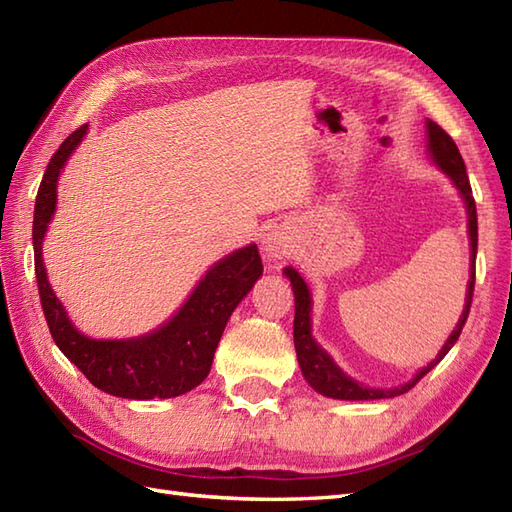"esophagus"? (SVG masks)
I'll use <instances>...</instances> for the list:
<instances>
[{
	"label": "esophagus",
	"mask_w": 512,
	"mask_h": 512,
	"mask_svg": "<svg viewBox=\"0 0 512 512\" xmlns=\"http://www.w3.org/2000/svg\"><path fill=\"white\" fill-rule=\"evenodd\" d=\"M264 251H266L268 257H281L285 253V244H283V240H281L277 233H272L268 237L266 244H264Z\"/></svg>",
	"instance_id": "obj_1"
}]
</instances>
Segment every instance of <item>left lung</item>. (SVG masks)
I'll use <instances>...</instances> for the list:
<instances>
[{
  "instance_id": "8db88e82",
  "label": "left lung",
  "mask_w": 512,
  "mask_h": 512,
  "mask_svg": "<svg viewBox=\"0 0 512 512\" xmlns=\"http://www.w3.org/2000/svg\"><path fill=\"white\" fill-rule=\"evenodd\" d=\"M427 150H430L434 163L441 168L449 178L451 183L458 187V192L465 200L467 207V218H469V240H471V275H469V285H467V299H465V310H462V316L458 320L456 329L451 331V336L447 338L445 347L436 358L423 366L421 371L414 375L408 384L397 386V388H366L362 384L355 382L349 375H344L336 362L329 358L327 351H323L312 338V296L310 290H307V283L301 279L299 272L294 268H285L283 275L290 279L292 290H294V349H296V358H299V366L303 371V377L307 379L316 392L331 399H344V401H366V399H390L403 395L410 388L417 386L421 377H425L432 368L441 362L449 349L454 347L456 340L460 338V331L467 323V316L471 310V299H473V285H475V253H478V213H475V200L471 192V183L467 176L465 161H462L456 141L451 139L445 130L438 126L436 122L427 120Z\"/></svg>"
}]
</instances>
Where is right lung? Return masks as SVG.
I'll return each instance as SVG.
<instances>
[{
	"label": "right lung",
	"mask_w": 512,
	"mask_h": 512,
	"mask_svg": "<svg viewBox=\"0 0 512 512\" xmlns=\"http://www.w3.org/2000/svg\"><path fill=\"white\" fill-rule=\"evenodd\" d=\"M87 135V124L74 130L47 163L34 205V270L50 334L69 362L89 382L113 397L170 399L185 395L211 371L213 353L233 310L264 272L257 246L240 248L200 279L192 296L163 327L130 340H93L71 325L45 275L41 244L56 209V181L69 154Z\"/></svg>",
	"instance_id": "1"
}]
</instances>
